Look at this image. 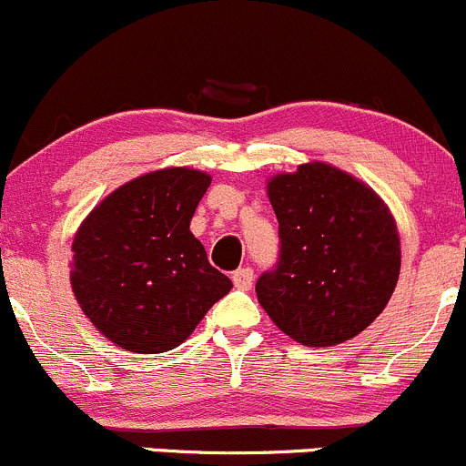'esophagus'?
<instances>
[{
	"label": "esophagus",
	"instance_id": "34e87169",
	"mask_svg": "<svg viewBox=\"0 0 466 466\" xmlns=\"http://www.w3.org/2000/svg\"><path fill=\"white\" fill-rule=\"evenodd\" d=\"M233 285L238 287V289H242V291L251 289V285H253V268H248V267L238 268V271L233 273Z\"/></svg>",
	"mask_w": 466,
	"mask_h": 466
}]
</instances>
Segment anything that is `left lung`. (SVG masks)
Returning <instances> with one entry per match:
<instances>
[{
  "label": "left lung",
  "mask_w": 466,
  "mask_h": 466,
  "mask_svg": "<svg viewBox=\"0 0 466 466\" xmlns=\"http://www.w3.org/2000/svg\"><path fill=\"white\" fill-rule=\"evenodd\" d=\"M280 260L256 282L258 303L296 343L329 348L361 334L397 287L401 244L375 190L325 161L267 181Z\"/></svg>",
  "instance_id": "obj_1"
}]
</instances>
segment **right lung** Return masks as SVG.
Returning a JSON list of instances; mask_svg holds the SVG:
<instances>
[{"mask_svg": "<svg viewBox=\"0 0 466 466\" xmlns=\"http://www.w3.org/2000/svg\"><path fill=\"white\" fill-rule=\"evenodd\" d=\"M210 186L193 167H161L94 206L71 244V289L105 339L159 354L193 334L233 282L210 267L190 219Z\"/></svg>", "mask_w": 466, "mask_h": 466, "instance_id": "add662e5", "label": "right lung"}]
</instances>
